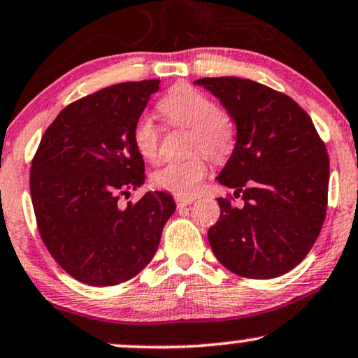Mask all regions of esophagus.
<instances>
[{"label": "esophagus", "instance_id": "obj_1", "mask_svg": "<svg viewBox=\"0 0 358 358\" xmlns=\"http://www.w3.org/2000/svg\"><path fill=\"white\" fill-rule=\"evenodd\" d=\"M175 201L178 208H185V206H188V204H192L194 201V198L193 196H175Z\"/></svg>", "mask_w": 358, "mask_h": 358}]
</instances>
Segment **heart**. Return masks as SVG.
<instances>
[{"mask_svg":"<svg viewBox=\"0 0 358 358\" xmlns=\"http://www.w3.org/2000/svg\"><path fill=\"white\" fill-rule=\"evenodd\" d=\"M159 108L171 124L192 129V150L201 149L214 159L229 154L234 142V129L229 117L208 94L188 85H178L160 99ZM132 142L144 160L154 162L159 157L160 131L154 119L147 114L137 119L132 127ZM206 173V155L194 154L188 159L171 160L159 166L152 173V182L166 192L185 196L196 192Z\"/></svg>","mask_w":358,"mask_h":358,"instance_id":"1","label":"heart"}]
</instances>
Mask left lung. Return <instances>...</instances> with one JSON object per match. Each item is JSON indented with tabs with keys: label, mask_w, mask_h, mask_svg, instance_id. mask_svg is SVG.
I'll list each match as a JSON object with an SVG mask.
<instances>
[{
	"label": "left lung",
	"mask_w": 358,
	"mask_h": 358,
	"mask_svg": "<svg viewBox=\"0 0 358 358\" xmlns=\"http://www.w3.org/2000/svg\"><path fill=\"white\" fill-rule=\"evenodd\" d=\"M236 122V145L217 182L244 206L217 198L208 239L232 273L268 280L293 270L316 242L327 209L329 157L299 104L237 76L199 78Z\"/></svg>",
	"instance_id": "8db88e82"
}]
</instances>
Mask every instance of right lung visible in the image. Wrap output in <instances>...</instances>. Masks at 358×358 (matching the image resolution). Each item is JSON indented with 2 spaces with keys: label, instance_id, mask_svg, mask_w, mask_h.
<instances>
[{
  "label": "right lung",
  "instance_id": "add662e5",
  "mask_svg": "<svg viewBox=\"0 0 358 358\" xmlns=\"http://www.w3.org/2000/svg\"><path fill=\"white\" fill-rule=\"evenodd\" d=\"M160 80L113 85L62 109L42 136L31 166V198L42 241L78 282L113 287L154 259L173 196L147 192L132 127Z\"/></svg>",
  "mask_w": 358,
  "mask_h": 358
}]
</instances>
